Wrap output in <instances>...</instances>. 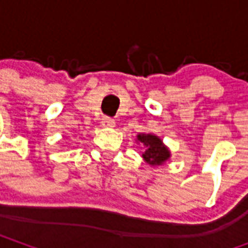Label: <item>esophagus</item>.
Instances as JSON below:
<instances>
[{"label":"esophagus","mask_w":248,"mask_h":248,"mask_svg":"<svg viewBox=\"0 0 248 248\" xmlns=\"http://www.w3.org/2000/svg\"><path fill=\"white\" fill-rule=\"evenodd\" d=\"M102 124L105 126V127H114L115 122H114L113 118H108V117H103Z\"/></svg>","instance_id":"1"}]
</instances>
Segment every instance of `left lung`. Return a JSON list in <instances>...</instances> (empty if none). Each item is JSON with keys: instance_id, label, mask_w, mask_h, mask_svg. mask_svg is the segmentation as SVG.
Masks as SVG:
<instances>
[{"instance_id": "left-lung-1", "label": "left lung", "mask_w": 248, "mask_h": 248, "mask_svg": "<svg viewBox=\"0 0 248 248\" xmlns=\"http://www.w3.org/2000/svg\"><path fill=\"white\" fill-rule=\"evenodd\" d=\"M135 140L143 146L142 156H143L146 163H149L150 166L155 167L165 165L171 156L169 147L163 143V140L158 135L140 133L137 135Z\"/></svg>"}]
</instances>
